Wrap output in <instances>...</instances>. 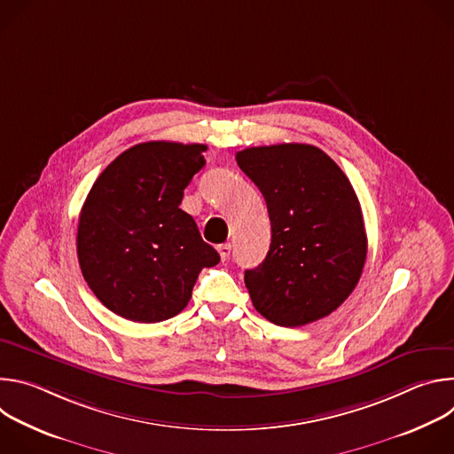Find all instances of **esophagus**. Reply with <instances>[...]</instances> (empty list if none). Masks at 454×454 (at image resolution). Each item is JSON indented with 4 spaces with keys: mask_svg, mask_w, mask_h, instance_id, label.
<instances>
[{
    "mask_svg": "<svg viewBox=\"0 0 454 454\" xmlns=\"http://www.w3.org/2000/svg\"><path fill=\"white\" fill-rule=\"evenodd\" d=\"M217 251H219V254H221L223 261H226V258H228V256H230V253H231V246H230L228 242H226V244H219Z\"/></svg>",
    "mask_w": 454,
    "mask_h": 454,
    "instance_id": "obj_1",
    "label": "esophagus"
}]
</instances>
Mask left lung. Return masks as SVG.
<instances>
[{"mask_svg":"<svg viewBox=\"0 0 454 454\" xmlns=\"http://www.w3.org/2000/svg\"><path fill=\"white\" fill-rule=\"evenodd\" d=\"M240 170L268 205L271 246L244 282L253 307L280 327H301L336 310L357 286L366 261L361 205L345 176L307 144L249 147Z\"/></svg>","mask_w":454,"mask_h":454,"instance_id":"left-lung-1","label":"left lung"}]
</instances>
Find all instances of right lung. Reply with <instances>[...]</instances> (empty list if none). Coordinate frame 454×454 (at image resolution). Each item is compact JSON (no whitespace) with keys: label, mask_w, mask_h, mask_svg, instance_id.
<instances>
[{"label":"right lung","mask_w":454,"mask_h":454,"mask_svg":"<svg viewBox=\"0 0 454 454\" xmlns=\"http://www.w3.org/2000/svg\"><path fill=\"white\" fill-rule=\"evenodd\" d=\"M207 145L147 142L121 153L93 183L79 217L84 280L114 314L156 323L179 314L219 253L179 208Z\"/></svg>","instance_id":"right-lung-1"}]
</instances>
